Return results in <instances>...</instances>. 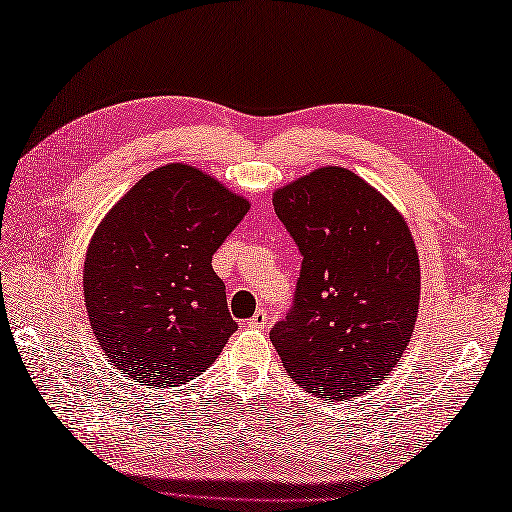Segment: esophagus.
I'll use <instances>...</instances> for the list:
<instances>
[{
    "instance_id": "esophagus-1",
    "label": "esophagus",
    "mask_w": 512,
    "mask_h": 512,
    "mask_svg": "<svg viewBox=\"0 0 512 512\" xmlns=\"http://www.w3.org/2000/svg\"><path fill=\"white\" fill-rule=\"evenodd\" d=\"M266 323H268V312L262 308V310H257L253 317H250L248 321H246V328H253V330H264L266 328Z\"/></svg>"
}]
</instances>
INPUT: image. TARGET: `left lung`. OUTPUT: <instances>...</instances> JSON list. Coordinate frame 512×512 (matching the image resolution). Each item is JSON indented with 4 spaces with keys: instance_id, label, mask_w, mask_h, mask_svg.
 Here are the masks:
<instances>
[{
    "instance_id": "8db88e82",
    "label": "left lung",
    "mask_w": 512,
    "mask_h": 512,
    "mask_svg": "<svg viewBox=\"0 0 512 512\" xmlns=\"http://www.w3.org/2000/svg\"><path fill=\"white\" fill-rule=\"evenodd\" d=\"M273 204L303 262L270 341L310 394L361 396L396 367L418 317L420 262L405 217L343 167L314 169L277 189Z\"/></svg>"
}]
</instances>
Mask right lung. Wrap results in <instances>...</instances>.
<instances>
[{
	"mask_svg": "<svg viewBox=\"0 0 512 512\" xmlns=\"http://www.w3.org/2000/svg\"><path fill=\"white\" fill-rule=\"evenodd\" d=\"M248 209L213 176L171 162L103 217L85 253V308L105 358L134 383H189L237 330L211 259Z\"/></svg>",
	"mask_w": 512,
	"mask_h": 512,
	"instance_id": "obj_1",
	"label": "right lung"
}]
</instances>
